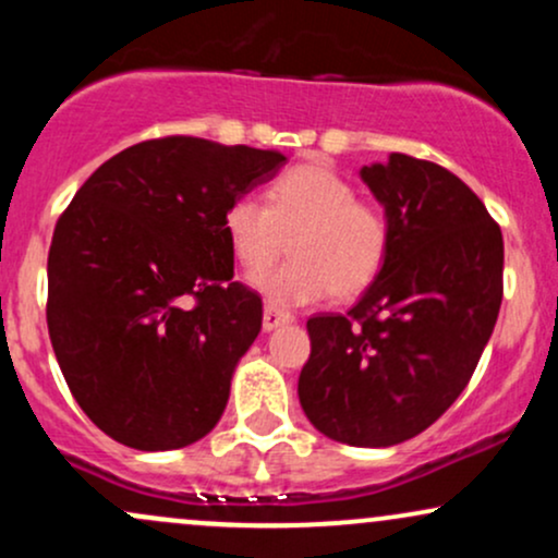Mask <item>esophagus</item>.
Wrapping results in <instances>:
<instances>
[{
    "instance_id": "esophagus-1",
    "label": "esophagus",
    "mask_w": 558,
    "mask_h": 558,
    "mask_svg": "<svg viewBox=\"0 0 558 558\" xmlns=\"http://www.w3.org/2000/svg\"><path fill=\"white\" fill-rule=\"evenodd\" d=\"M288 323H293L291 312L278 310V306H272V304L265 306V317H262V328H265L267 332L275 330V328H280V325H288Z\"/></svg>"
}]
</instances>
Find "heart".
<instances>
[{"label":"heart","instance_id":"heart-1","mask_svg":"<svg viewBox=\"0 0 558 558\" xmlns=\"http://www.w3.org/2000/svg\"><path fill=\"white\" fill-rule=\"evenodd\" d=\"M226 235L246 272H260L292 241L294 259L254 286L270 304L299 306L332 293L354 299L386 265L390 228L386 215L360 202L356 189L325 162L291 168L270 189V204L241 194L226 209Z\"/></svg>","mask_w":558,"mask_h":558}]
</instances>
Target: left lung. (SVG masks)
I'll list each match as a JSON object with an SVG mask.
<instances>
[{"mask_svg":"<svg viewBox=\"0 0 558 558\" xmlns=\"http://www.w3.org/2000/svg\"><path fill=\"white\" fill-rule=\"evenodd\" d=\"M360 175L386 207L388 257L345 315L306 323L299 401L328 438L383 448L427 430L470 383L501 310L504 239L440 165L390 155Z\"/></svg>","mask_w":558,"mask_h":558,"instance_id":"obj_1","label":"left lung"}]
</instances>
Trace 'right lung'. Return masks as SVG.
Wrapping results in <instances>:
<instances>
[{
	"mask_svg": "<svg viewBox=\"0 0 558 558\" xmlns=\"http://www.w3.org/2000/svg\"><path fill=\"white\" fill-rule=\"evenodd\" d=\"M280 151L194 136L107 159L57 220L47 325L70 393L118 444L170 451L226 412L262 299L233 280L226 209L275 178Z\"/></svg>",
	"mask_w": 558,
	"mask_h": 558,
	"instance_id": "obj_1",
	"label": "right lung"
}]
</instances>
